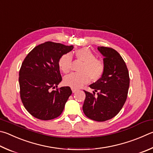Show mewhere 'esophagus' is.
Listing matches in <instances>:
<instances>
[{
  "label": "esophagus",
  "instance_id": "obj_1",
  "mask_svg": "<svg viewBox=\"0 0 153 153\" xmlns=\"http://www.w3.org/2000/svg\"><path fill=\"white\" fill-rule=\"evenodd\" d=\"M71 90H72V92H73V93L76 92V91H77V89H76V88H71Z\"/></svg>",
  "mask_w": 153,
  "mask_h": 153
}]
</instances>
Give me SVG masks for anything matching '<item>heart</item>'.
I'll return each mask as SVG.
<instances>
[{"mask_svg":"<svg viewBox=\"0 0 153 153\" xmlns=\"http://www.w3.org/2000/svg\"><path fill=\"white\" fill-rule=\"evenodd\" d=\"M77 59L84 62L80 69V74H71L65 77L64 84L74 88H79L90 82V78L94 82L101 78L104 71V65L102 61L96 58V55L88 48L77 49L75 52ZM73 58L69 53L63 55L59 60V67L64 74L70 72Z\"/></svg>","mask_w":153,"mask_h":153,"instance_id":"heart-1","label":"heart"}]
</instances>
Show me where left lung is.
I'll return each instance as SVG.
<instances>
[{
	"label": "left lung",
	"instance_id": "left-lung-1",
	"mask_svg": "<svg viewBox=\"0 0 153 153\" xmlns=\"http://www.w3.org/2000/svg\"><path fill=\"white\" fill-rule=\"evenodd\" d=\"M98 49L104 57V71L100 79L90 85L94 94L84 90L85 98L82 108L88 118L104 122L114 117L123 108L130 78L126 63L115 49L107 47H98ZM95 91L98 92L97 97Z\"/></svg>",
	"mask_w": 153,
	"mask_h": 153
}]
</instances>
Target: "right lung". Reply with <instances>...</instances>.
<instances>
[{
  "label": "right lung",
  "instance_id": "1",
  "mask_svg": "<svg viewBox=\"0 0 153 153\" xmlns=\"http://www.w3.org/2000/svg\"><path fill=\"white\" fill-rule=\"evenodd\" d=\"M73 45L48 41L36 46L25 58L19 71L20 96L25 109L42 120L61 115L72 91L69 86L57 88L62 82L59 60ZM56 87V90L51 88Z\"/></svg>",
  "mask_w": 153,
  "mask_h": 153
}]
</instances>
